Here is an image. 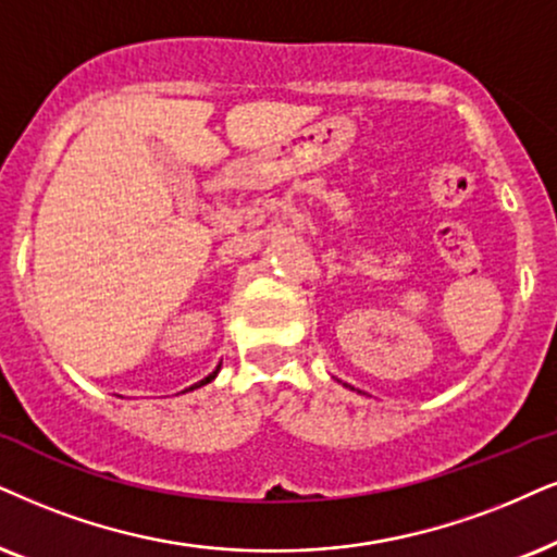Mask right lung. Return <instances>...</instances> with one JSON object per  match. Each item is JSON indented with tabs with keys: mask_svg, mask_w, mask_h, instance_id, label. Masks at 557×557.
<instances>
[{
	"mask_svg": "<svg viewBox=\"0 0 557 557\" xmlns=\"http://www.w3.org/2000/svg\"><path fill=\"white\" fill-rule=\"evenodd\" d=\"M218 370H221V364H218V368H215L213 372H210V375H208V377H202V380H200V383L189 385V388H187V391H195V388H202V385H208V383H210V380H213V377L218 375Z\"/></svg>",
	"mask_w": 557,
	"mask_h": 557,
	"instance_id": "right-lung-1",
	"label": "right lung"
}]
</instances>
